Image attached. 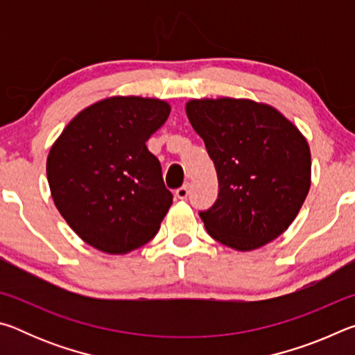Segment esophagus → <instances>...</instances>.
<instances>
[{"label": "esophagus", "instance_id": "34e87169", "mask_svg": "<svg viewBox=\"0 0 355 355\" xmlns=\"http://www.w3.org/2000/svg\"><path fill=\"white\" fill-rule=\"evenodd\" d=\"M175 196L178 197L180 200L188 199V196H189V184H183L182 188H178V189L175 191Z\"/></svg>", "mask_w": 355, "mask_h": 355}]
</instances>
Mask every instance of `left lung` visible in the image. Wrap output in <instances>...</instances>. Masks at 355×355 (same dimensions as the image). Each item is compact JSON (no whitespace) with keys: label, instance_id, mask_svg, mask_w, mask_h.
I'll list each match as a JSON object with an SVG mask.
<instances>
[{"label":"left lung","instance_id":"8db88e82","mask_svg":"<svg viewBox=\"0 0 355 355\" xmlns=\"http://www.w3.org/2000/svg\"><path fill=\"white\" fill-rule=\"evenodd\" d=\"M186 116L218 173V200L199 213L208 235L241 252L279 238L310 189L305 136L274 106L249 98H194Z\"/></svg>","mask_w":355,"mask_h":355}]
</instances>
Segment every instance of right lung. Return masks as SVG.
Here are the masks:
<instances>
[{
  "instance_id": "1",
  "label": "right lung",
  "mask_w": 355,
  "mask_h": 355,
  "mask_svg": "<svg viewBox=\"0 0 355 355\" xmlns=\"http://www.w3.org/2000/svg\"><path fill=\"white\" fill-rule=\"evenodd\" d=\"M169 114L166 100L116 95L78 112L51 146L53 202L84 243L123 255L159 230L172 194L146 142Z\"/></svg>"
}]
</instances>
